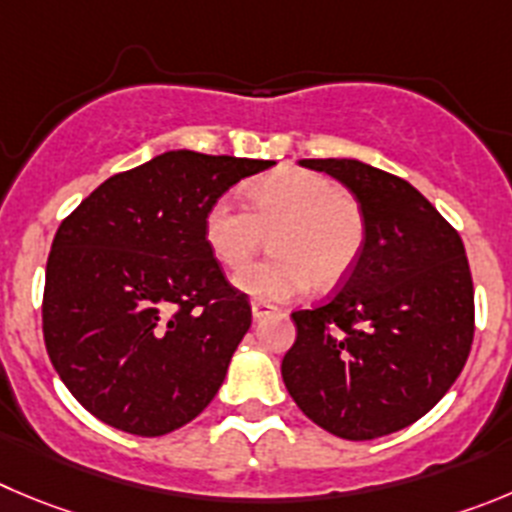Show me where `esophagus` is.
Here are the masks:
<instances>
[{
	"mask_svg": "<svg viewBox=\"0 0 512 512\" xmlns=\"http://www.w3.org/2000/svg\"><path fill=\"white\" fill-rule=\"evenodd\" d=\"M272 310H275L272 305L262 303V300H252V318H255V321H262V318H265V315H270Z\"/></svg>",
	"mask_w": 512,
	"mask_h": 512,
	"instance_id": "obj_1",
	"label": "esophagus"
}]
</instances>
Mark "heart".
Wrapping results in <instances>:
<instances>
[{
	"label": "heart",
	"mask_w": 512,
	"mask_h": 512,
	"mask_svg": "<svg viewBox=\"0 0 512 512\" xmlns=\"http://www.w3.org/2000/svg\"><path fill=\"white\" fill-rule=\"evenodd\" d=\"M247 207L232 194L204 214V242L227 270H241L271 232L273 255L240 272L234 285L262 303H280L313 285L341 283L364 252L366 219L333 179L305 169H278L245 189Z\"/></svg>",
	"instance_id": "b5f03b06"
}]
</instances>
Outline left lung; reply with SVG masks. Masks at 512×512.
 Masks as SVG:
<instances>
[{"label":"left lung","instance_id":"8db88e82","mask_svg":"<svg viewBox=\"0 0 512 512\" xmlns=\"http://www.w3.org/2000/svg\"><path fill=\"white\" fill-rule=\"evenodd\" d=\"M341 181L366 219L341 290L295 310L283 381L300 412L351 442L417 422L470 356L475 293L460 234L409 181L356 159H303Z\"/></svg>","mask_w":512,"mask_h":512}]
</instances>
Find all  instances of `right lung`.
I'll use <instances>...</instances> for the list:
<instances>
[{"instance_id": "add662e5", "label": "right lung", "mask_w": 512, "mask_h": 512, "mask_svg": "<svg viewBox=\"0 0 512 512\" xmlns=\"http://www.w3.org/2000/svg\"><path fill=\"white\" fill-rule=\"evenodd\" d=\"M275 161L179 148L98 186L57 229L42 333L70 394L100 422L161 437L207 409L252 308L204 242V214Z\"/></svg>"}]
</instances>
